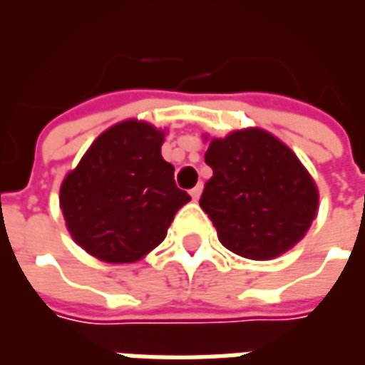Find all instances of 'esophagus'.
<instances>
[{
  "label": "esophagus",
  "mask_w": 365,
  "mask_h": 365,
  "mask_svg": "<svg viewBox=\"0 0 365 365\" xmlns=\"http://www.w3.org/2000/svg\"><path fill=\"white\" fill-rule=\"evenodd\" d=\"M201 191H203V185L199 183V185H195V187H193V190L190 191V195L193 199H199V197H201Z\"/></svg>",
  "instance_id": "esophagus-1"
}]
</instances>
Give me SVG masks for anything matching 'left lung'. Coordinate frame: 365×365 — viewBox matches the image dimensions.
Listing matches in <instances>:
<instances>
[{"mask_svg": "<svg viewBox=\"0 0 365 365\" xmlns=\"http://www.w3.org/2000/svg\"><path fill=\"white\" fill-rule=\"evenodd\" d=\"M205 164L213 178L199 205L230 252L269 260L305 237L319 205L317 185L275 136L248 128L215 138Z\"/></svg>", "mask_w": 365, "mask_h": 365, "instance_id": "1", "label": "left lung"}]
</instances>
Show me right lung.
Returning <instances> with one entry per match:
<instances>
[{
    "label": "right lung",
    "mask_w": 365,
    "mask_h": 365,
    "mask_svg": "<svg viewBox=\"0 0 365 365\" xmlns=\"http://www.w3.org/2000/svg\"><path fill=\"white\" fill-rule=\"evenodd\" d=\"M164 135L125 120L97 136L60 187L68 230L86 252L105 262H135L166 238L190 195L162 158Z\"/></svg>",
    "instance_id": "right-lung-1"
}]
</instances>
